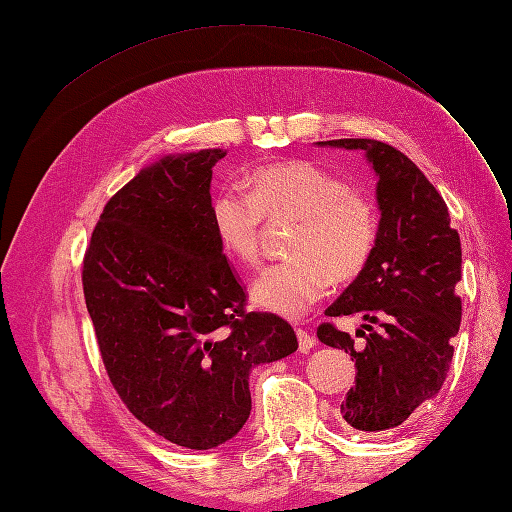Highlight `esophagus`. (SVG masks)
<instances>
[{"label": "esophagus", "mask_w": 512, "mask_h": 512, "mask_svg": "<svg viewBox=\"0 0 512 512\" xmlns=\"http://www.w3.org/2000/svg\"><path fill=\"white\" fill-rule=\"evenodd\" d=\"M297 339H299V350H301L303 354L312 350L314 344H316L314 335H309L305 329H297Z\"/></svg>", "instance_id": "obj_1"}]
</instances>
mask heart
<instances>
[{"instance_id": "b5f03b06", "label": "heart", "mask_w": 512, "mask_h": 512, "mask_svg": "<svg viewBox=\"0 0 512 512\" xmlns=\"http://www.w3.org/2000/svg\"><path fill=\"white\" fill-rule=\"evenodd\" d=\"M247 188L224 185L211 198V226L230 260L256 265L262 220L299 218L292 258L265 267L252 284V301L267 312L305 316L333 280H354L374 256L378 207L331 170L305 160L269 164L254 170Z\"/></svg>"}]
</instances>
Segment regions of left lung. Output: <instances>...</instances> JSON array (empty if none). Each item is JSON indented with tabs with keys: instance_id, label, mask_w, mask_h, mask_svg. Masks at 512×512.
<instances>
[{
	"instance_id": "obj_1",
	"label": "left lung",
	"mask_w": 512,
	"mask_h": 512,
	"mask_svg": "<svg viewBox=\"0 0 512 512\" xmlns=\"http://www.w3.org/2000/svg\"><path fill=\"white\" fill-rule=\"evenodd\" d=\"M318 145L361 149L378 175L380 232L363 273L324 314L367 320L363 344L333 322H322L318 339L350 352L356 378L342 404L344 421L359 431L401 425L446 380L453 337L461 322V241L448 207L399 149L371 138H337ZM371 323L381 329L374 332Z\"/></svg>"
}]
</instances>
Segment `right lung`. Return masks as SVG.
I'll return each mask as SVG.
<instances>
[{
    "label": "right lung",
    "instance_id": "right-lung-1",
    "mask_svg": "<svg viewBox=\"0 0 512 512\" xmlns=\"http://www.w3.org/2000/svg\"><path fill=\"white\" fill-rule=\"evenodd\" d=\"M226 151L166 156L108 200L83 258L102 363L126 408L177 446L207 451L245 425L252 367L299 348L290 324L247 312L211 226Z\"/></svg>",
    "mask_w": 512,
    "mask_h": 512
}]
</instances>
